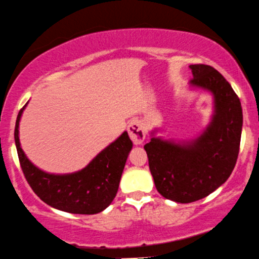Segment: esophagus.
Returning <instances> with one entry per match:
<instances>
[{"mask_svg": "<svg viewBox=\"0 0 259 259\" xmlns=\"http://www.w3.org/2000/svg\"><path fill=\"white\" fill-rule=\"evenodd\" d=\"M127 133L134 145H142L146 139V132L140 120L133 119L127 125Z\"/></svg>", "mask_w": 259, "mask_h": 259, "instance_id": "1", "label": "esophagus"}]
</instances>
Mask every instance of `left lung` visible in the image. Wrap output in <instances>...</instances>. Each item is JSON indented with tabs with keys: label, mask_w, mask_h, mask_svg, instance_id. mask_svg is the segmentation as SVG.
<instances>
[{
	"label": "left lung",
	"mask_w": 259,
	"mask_h": 259,
	"mask_svg": "<svg viewBox=\"0 0 259 259\" xmlns=\"http://www.w3.org/2000/svg\"><path fill=\"white\" fill-rule=\"evenodd\" d=\"M190 83L211 92L215 112L197 140L186 145L152 137L145 145L155 188L165 198L191 203L207 197L227 181L237 163L243 110L228 81L207 64H191Z\"/></svg>",
	"instance_id": "8db88e82"
}]
</instances>
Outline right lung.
I'll return each instance as SVG.
<instances>
[{"mask_svg":"<svg viewBox=\"0 0 259 259\" xmlns=\"http://www.w3.org/2000/svg\"><path fill=\"white\" fill-rule=\"evenodd\" d=\"M25 106L16 118L14 139L22 172L34 194L50 207L71 214H98L109 207L118 191L120 177L133 148L127 133L124 132L101 150L81 171L50 175L35 167L20 147L19 122Z\"/></svg>","mask_w":259,"mask_h":259,"instance_id":"obj_1","label":"right lung"}]
</instances>
